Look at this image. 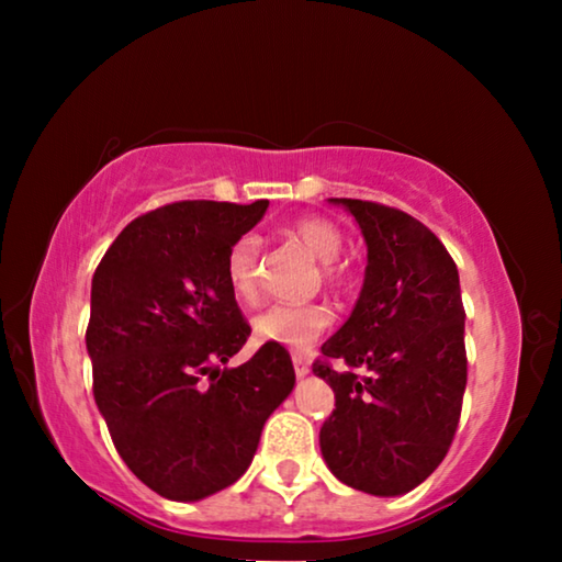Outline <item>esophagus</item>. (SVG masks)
<instances>
[{
  "mask_svg": "<svg viewBox=\"0 0 562 562\" xmlns=\"http://www.w3.org/2000/svg\"><path fill=\"white\" fill-rule=\"evenodd\" d=\"M292 364H294V374H297V376H307L310 374V361L304 359L302 355H294L292 357Z\"/></svg>",
  "mask_w": 562,
  "mask_h": 562,
  "instance_id": "obj_1",
  "label": "esophagus"
}]
</instances>
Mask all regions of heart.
I'll list each match as a JSON object with an SVG mask.
<instances>
[{
  "label": "heart",
  "instance_id": "obj_1",
  "mask_svg": "<svg viewBox=\"0 0 562 562\" xmlns=\"http://www.w3.org/2000/svg\"><path fill=\"white\" fill-rule=\"evenodd\" d=\"M288 237L300 243L312 258L319 260L322 280H325L327 288H349L351 270L339 260L341 250H345V235L335 223L319 215H304L288 227ZM225 272L237 300L245 304H255L260 300L262 243L258 235H243L231 247ZM329 310L319 302H278L265 307L255 317L252 327L262 341L302 351L315 345V339L329 327Z\"/></svg>",
  "mask_w": 562,
  "mask_h": 562
}]
</instances>
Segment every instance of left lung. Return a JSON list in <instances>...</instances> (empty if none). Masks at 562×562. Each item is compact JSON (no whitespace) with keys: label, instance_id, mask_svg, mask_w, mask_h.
<instances>
[{"label":"left lung","instance_id":"obj_1","mask_svg":"<svg viewBox=\"0 0 562 562\" xmlns=\"http://www.w3.org/2000/svg\"><path fill=\"white\" fill-rule=\"evenodd\" d=\"M329 203L359 223L367 270L349 319L312 364L335 392L319 449L347 486L402 496L436 471L459 426L465 392L459 270L439 237L404 211L351 198Z\"/></svg>","mask_w":562,"mask_h":562}]
</instances>
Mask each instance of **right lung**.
Wrapping results in <instances>:
<instances>
[{"mask_svg":"<svg viewBox=\"0 0 562 562\" xmlns=\"http://www.w3.org/2000/svg\"><path fill=\"white\" fill-rule=\"evenodd\" d=\"M268 205L156 207L123 227L93 272V398L121 459L164 498L201 501L240 479L294 386L290 351L270 341L240 367H217L250 337L227 252Z\"/></svg>","mask_w":562,"mask_h":562,"instance_id":"right-lung-1","label":"right lung"}]
</instances>
